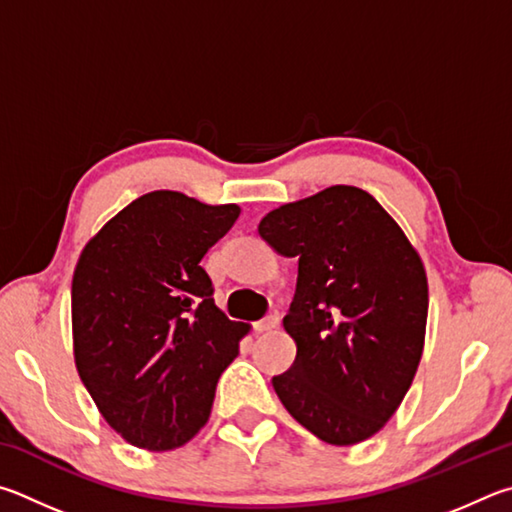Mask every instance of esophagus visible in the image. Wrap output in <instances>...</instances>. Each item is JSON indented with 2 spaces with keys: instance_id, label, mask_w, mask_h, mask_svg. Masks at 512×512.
<instances>
[{
  "instance_id": "obj_1",
  "label": "esophagus",
  "mask_w": 512,
  "mask_h": 512,
  "mask_svg": "<svg viewBox=\"0 0 512 512\" xmlns=\"http://www.w3.org/2000/svg\"><path fill=\"white\" fill-rule=\"evenodd\" d=\"M276 326H279V317H276V315H267L265 319L256 321L254 330H256V333H267V330H274Z\"/></svg>"
}]
</instances>
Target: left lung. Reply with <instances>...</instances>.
I'll use <instances>...</instances> for the list:
<instances>
[{"mask_svg": "<svg viewBox=\"0 0 512 512\" xmlns=\"http://www.w3.org/2000/svg\"><path fill=\"white\" fill-rule=\"evenodd\" d=\"M258 233L299 261L283 319L297 360L272 380L276 396L319 441H366L396 414L423 357V258L378 200L344 184L281 204Z\"/></svg>", "mask_w": 512, "mask_h": 512, "instance_id": "left-lung-1", "label": "left lung"}]
</instances>
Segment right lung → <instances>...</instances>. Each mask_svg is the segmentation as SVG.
<instances>
[{"mask_svg": "<svg viewBox=\"0 0 512 512\" xmlns=\"http://www.w3.org/2000/svg\"><path fill=\"white\" fill-rule=\"evenodd\" d=\"M238 215V204L152 191L80 251L71 281L76 371L105 423L134 447L166 452L191 441L249 333L215 306L200 265Z\"/></svg>", "mask_w": 512, "mask_h": 512, "instance_id": "right-lung-1", "label": "right lung"}]
</instances>
